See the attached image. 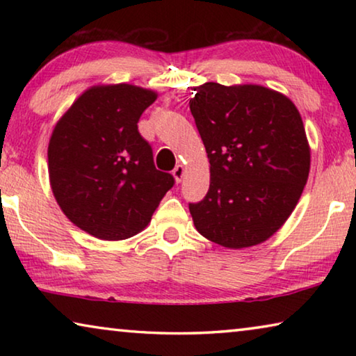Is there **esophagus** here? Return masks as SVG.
Returning a JSON list of instances; mask_svg holds the SVG:
<instances>
[{
    "mask_svg": "<svg viewBox=\"0 0 356 356\" xmlns=\"http://www.w3.org/2000/svg\"><path fill=\"white\" fill-rule=\"evenodd\" d=\"M184 174H185V166H184V165H177V166L172 170V176H174V179H176L177 184L182 182Z\"/></svg>",
    "mask_w": 356,
    "mask_h": 356,
    "instance_id": "obj_1",
    "label": "esophagus"
}]
</instances>
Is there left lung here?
I'll return each mask as SVG.
<instances>
[{
  "label": "left lung",
  "mask_w": 356,
  "mask_h": 356,
  "mask_svg": "<svg viewBox=\"0 0 356 356\" xmlns=\"http://www.w3.org/2000/svg\"><path fill=\"white\" fill-rule=\"evenodd\" d=\"M190 111L206 146L210 186L190 204L197 232L232 250L265 242L293 212L309 174V144L286 95L257 84L195 88Z\"/></svg>",
  "instance_id": "1"
}]
</instances>
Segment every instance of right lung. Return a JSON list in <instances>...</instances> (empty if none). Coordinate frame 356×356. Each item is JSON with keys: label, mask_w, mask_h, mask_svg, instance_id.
Masks as SVG:
<instances>
[{"label": "right lung", "mask_w": 356, "mask_h": 356, "mask_svg": "<svg viewBox=\"0 0 356 356\" xmlns=\"http://www.w3.org/2000/svg\"><path fill=\"white\" fill-rule=\"evenodd\" d=\"M156 92L134 84L84 91L58 120L48 176L64 215L102 240L135 236L152 218L174 177L154 165L138 120Z\"/></svg>", "instance_id": "obj_1"}]
</instances>
